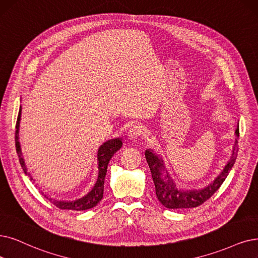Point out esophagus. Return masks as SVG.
<instances>
[{
	"label": "esophagus",
	"mask_w": 258,
	"mask_h": 258,
	"mask_svg": "<svg viewBox=\"0 0 258 258\" xmlns=\"http://www.w3.org/2000/svg\"><path fill=\"white\" fill-rule=\"evenodd\" d=\"M144 132V129H143V126L141 125H133L129 132H128V139L132 142H136Z\"/></svg>",
	"instance_id": "34e87169"
}]
</instances>
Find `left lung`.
Here are the masks:
<instances>
[{
	"instance_id": "8db88e82",
	"label": "left lung",
	"mask_w": 258,
	"mask_h": 258,
	"mask_svg": "<svg viewBox=\"0 0 258 258\" xmlns=\"http://www.w3.org/2000/svg\"><path fill=\"white\" fill-rule=\"evenodd\" d=\"M238 137L239 126H237L235 130V142L230 160L225 164L224 168L218 174L217 178L205 187L198 189L179 187L170 176L166 166H165L163 158L153 150L147 149L145 151V157L151 170L158 200L167 209H191L199 207L203 202L210 199L221 186V184L224 182L230 170L234 166L237 151H238L237 150L238 149V147H237L238 146V141H237Z\"/></svg>"
}]
</instances>
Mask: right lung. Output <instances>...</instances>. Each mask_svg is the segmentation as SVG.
<instances>
[{
  "mask_svg": "<svg viewBox=\"0 0 258 258\" xmlns=\"http://www.w3.org/2000/svg\"><path fill=\"white\" fill-rule=\"evenodd\" d=\"M21 113H22V107L20 106L19 115L17 118V125H16V148H17V153L19 156L20 164H21L24 173L26 174V176L29 177L30 180L35 181L34 178L30 176V173L27 170L25 160L23 158V153H22V149H21V144H20V140H19ZM121 146H122V140L120 138L108 140L107 142L102 144V145L99 146V148L97 150V156H96L97 157V169H98L97 179H96L94 186L92 187V189L86 196H84V197L73 200V201H63V200H58L55 198H50L43 191H41V192H42V195L46 199H48L51 203L55 204L57 208H59L61 210L86 211V210L96 207L97 203L102 199V196H104V184H105V178L107 174V168H108L109 161L113 157V154H114L117 150H119Z\"/></svg>",
  "mask_w": 258,
  "mask_h": 258,
  "instance_id": "right-lung-1",
  "label": "right lung"
}]
</instances>
